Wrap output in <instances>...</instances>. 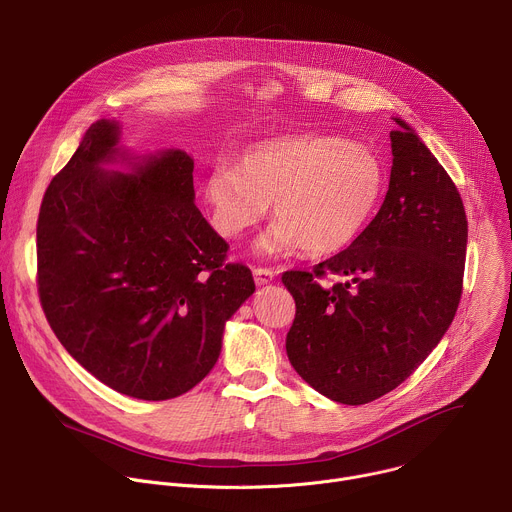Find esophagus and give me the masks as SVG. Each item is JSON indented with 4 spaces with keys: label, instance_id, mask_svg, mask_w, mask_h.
<instances>
[{
    "label": "esophagus",
    "instance_id": "34e87169",
    "mask_svg": "<svg viewBox=\"0 0 512 512\" xmlns=\"http://www.w3.org/2000/svg\"><path fill=\"white\" fill-rule=\"evenodd\" d=\"M253 277H255V283H257V285H267V283L273 281L275 271L269 269V267H255V269H253Z\"/></svg>",
    "mask_w": 512,
    "mask_h": 512
}]
</instances>
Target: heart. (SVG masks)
I'll list each match as a JSON object with an SVG mask.
<instances>
[{"label": "heart", "mask_w": 512, "mask_h": 512, "mask_svg": "<svg viewBox=\"0 0 512 512\" xmlns=\"http://www.w3.org/2000/svg\"><path fill=\"white\" fill-rule=\"evenodd\" d=\"M385 182V166L369 145L304 131L249 145L235 168H212L204 198L225 237L255 227L271 202L277 221L257 251L275 257L304 249L320 257L346 249L371 225Z\"/></svg>", "instance_id": "obj_1"}]
</instances>
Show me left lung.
I'll return each mask as SVG.
<instances>
[{
  "instance_id": "1",
  "label": "left lung",
  "mask_w": 512,
  "mask_h": 512,
  "mask_svg": "<svg viewBox=\"0 0 512 512\" xmlns=\"http://www.w3.org/2000/svg\"><path fill=\"white\" fill-rule=\"evenodd\" d=\"M391 131L385 202L344 251L312 271H285L296 300L285 350L324 397L371 403L399 387L450 328L466 263L468 221L442 164L401 119ZM348 276L332 288L319 279Z\"/></svg>"
}]
</instances>
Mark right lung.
Returning <instances> with one entry per match:
<instances>
[{
  "label": "right lung",
  "instance_id": "add662e5",
  "mask_svg": "<svg viewBox=\"0 0 512 512\" xmlns=\"http://www.w3.org/2000/svg\"><path fill=\"white\" fill-rule=\"evenodd\" d=\"M101 119L48 184L36 227L38 296L79 364L117 393L174 399L221 354L225 322L255 291L251 269L194 204L182 150L129 158ZM121 159L131 173L105 171Z\"/></svg>",
  "mask_w": 512,
  "mask_h": 512
}]
</instances>
